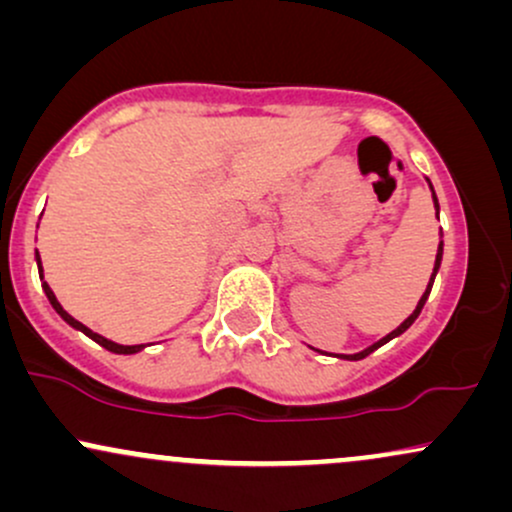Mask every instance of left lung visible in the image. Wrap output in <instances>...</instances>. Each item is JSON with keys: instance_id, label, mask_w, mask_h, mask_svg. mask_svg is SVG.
Segmentation results:
<instances>
[{"instance_id": "left-lung-1", "label": "left lung", "mask_w": 512, "mask_h": 512, "mask_svg": "<svg viewBox=\"0 0 512 512\" xmlns=\"http://www.w3.org/2000/svg\"><path fill=\"white\" fill-rule=\"evenodd\" d=\"M426 180H428V178H426ZM428 185H431V180H428ZM431 192H433V185H431ZM433 207H436V216H438V214H440V207H438V197H436V192H433ZM440 260H443V240H440V245H438V252H436V264H433V274H431V281H428V286H426L424 296H421V298H419V303H416L414 313H411V315L407 317V320H404L402 325L397 327V330H392L390 334H387V337L380 339V342L370 344L368 349L358 351V354H337V358H346V361H361V358H366L368 354H373L375 349H380V346L390 342V339H395V337H399V334H402V332H407L409 327L414 325V320H416V317H419L421 308H424V303L428 301V293H431V289H433V279H436V274H438V269H440Z\"/></svg>"}]
</instances>
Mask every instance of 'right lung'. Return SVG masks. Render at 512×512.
I'll use <instances>...</instances> for the list:
<instances>
[{
	"label": "right lung",
	"instance_id": "1",
	"mask_svg": "<svg viewBox=\"0 0 512 512\" xmlns=\"http://www.w3.org/2000/svg\"><path fill=\"white\" fill-rule=\"evenodd\" d=\"M35 262H38V272H40V281H43V264H40V255L38 252H35ZM43 291H45V296H48V301H50V305L52 308H55V313L62 317L64 322H67L69 327H74V330H79V332H84L86 337H91L93 342L96 344H101L103 349H108V351H113V354H137V351H142L144 349V344H132V346H125V344H115V342H110V339H105V337H101V334H96L93 330H88L86 325H81L79 320H74L72 315L67 313V310L62 308L60 305V301H57L55 298V293H52V289L48 286V281H43Z\"/></svg>",
	"mask_w": 512,
	"mask_h": 512
}]
</instances>
